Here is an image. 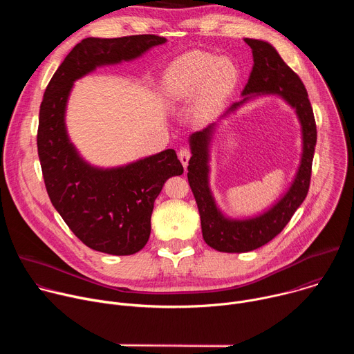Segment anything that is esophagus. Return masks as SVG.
I'll return each instance as SVG.
<instances>
[{"instance_id": "obj_1", "label": "esophagus", "mask_w": 354, "mask_h": 354, "mask_svg": "<svg viewBox=\"0 0 354 354\" xmlns=\"http://www.w3.org/2000/svg\"><path fill=\"white\" fill-rule=\"evenodd\" d=\"M179 160H180V162H182V165L186 168L187 167V164H189V160H190V151L187 149V148H180V151H179Z\"/></svg>"}]
</instances>
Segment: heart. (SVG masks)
Masks as SVG:
<instances>
[{"instance_id": "b5f03b06", "label": "heart", "mask_w": 354, "mask_h": 354, "mask_svg": "<svg viewBox=\"0 0 354 354\" xmlns=\"http://www.w3.org/2000/svg\"><path fill=\"white\" fill-rule=\"evenodd\" d=\"M236 68L228 59L207 53H189L168 68L164 96L169 105L187 104L197 97L200 118L214 115L236 84Z\"/></svg>"}]
</instances>
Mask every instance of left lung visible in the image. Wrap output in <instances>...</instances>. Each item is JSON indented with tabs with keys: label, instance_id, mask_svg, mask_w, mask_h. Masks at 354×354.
I'll return each mask as SVG.
<instances>
[{
	"label": "left lung",
	"instance_id": "8db88e82",
	"mask_svg": "<svg viewBox=\"0 0 354 354\" xmlns=\"http://www.w3.org/2000/svg\"><path fill=\"white\" fill-rule=\"evenodd\" d=\"M252 48L254 67L242 91V99L232 104L220 119L189 137L192 157L187 179L196 198L203 239L218 252L241 254L258 249L272 241L291 220L295 210L306 200L317 144V124L307 89L299 77L283 62L277 50L265 40L243 39ZM263 94H277L295 111L301 124L303 154L300 167L289 190L272 208L248 219H231L218 209L208 183L209 142L218 122L250 98Z\"/></svg>",
	"mask_w": 354,
	"mask_h": 354
}]
</instances>
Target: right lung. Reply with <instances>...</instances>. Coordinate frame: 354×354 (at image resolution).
<instances>
[{
	"mask_svg": "<svg viewBox=\"0 0 354 354\" xmlns=\"http://www.w3.org/2000/svg\"><path fill=\"white\" fill-rule=\"evenodd\" d=\"M165 37L134 35L81 40L50 80L39 112L37 154L50 201L88 248L124 257L141 250L151 234L154 201L171 176L183 174L174 149L127 165L99 168L70 141L66 109L74 82L97 67L138 59Z\"/></svg>",
	"mask_w": 354,
	"mask_h": 354,
	"instance_id": "add662e5",
	"label": "right lung"
}]
</instances>
